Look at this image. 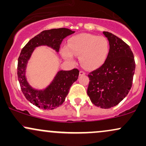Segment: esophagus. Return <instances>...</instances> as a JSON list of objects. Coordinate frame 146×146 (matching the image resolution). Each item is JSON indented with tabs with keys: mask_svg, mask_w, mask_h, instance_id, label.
Wrapping results in <instances>:
<instances>
[{
	"mask_svg": "<svg viewBox=\"0 0 146 146\" xmlns=\"http://www.w3.org/2000/svg\"><path fill=\"white\" fill-rule=\"evenodd\" d=\"M86 74V73H85L84 71H80V75H85Z\"/></svg>",
	"mask_w": 146,
	"mask_h": 146,
	"instance_id": "obj_1",
	"label": "esophagus"
}]
</instances>
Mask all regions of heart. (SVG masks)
I'll return each mask as SVG.
<instances>
[{
  "label": "heart",
  "instance_id": "obj_1",
  "mask_svg": "<svg viewBox=\"0 0 146 146\" xmlns=\"http://www.w3.org/2000/svg\"><path fill=\"white\" fill-rule=\"evenodd\" d=\"M109 48V42L105 37L81 33L68 40L67 46L62 48V55L71 62H74V55L80 56V62L84 67L95 69L104 62Z\"/></svg>",
  "mask_w": 146,
  "mask_h": 146
}]
</instances>
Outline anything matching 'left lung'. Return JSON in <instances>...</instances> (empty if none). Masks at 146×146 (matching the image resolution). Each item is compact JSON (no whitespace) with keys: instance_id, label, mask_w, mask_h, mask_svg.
<instances>
[{"instance_id":"left-lung-1","label":"left lung","mask_w":146,"mask_h":146,"mask_svg":"<svg viewBox=\"0 0 146 146\" xmlns=\"http://www.w3.org/2000/svg\"><path fill=\"white\" fill-rule=\"evenodd\" d=\"M110 49L104 63L88 76L87 94L93 104L102 108L115 106L128 94L132 85L135 62L125 42L113 33L104 31Z\"/></svg>"}]
</instances>
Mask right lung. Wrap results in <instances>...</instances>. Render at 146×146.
<instances>
[{
    "mask_svg": "<svg viewBox=\"0 0 146 146\" xmlns=\"http://www.w3.org/2000/svg\"><path fill=\"white\" fill-rule=\"evenodd\" d=\"M73 33L75 31L66 28L44 30L30 40L22 49L18 60V80L27 100L38 108L53 110L62 104L71 85L78 80L80 71L78 68L71 71H60L46 89L37 90L29 86L25 78L27 61L33 49L40 45H47L58 52L64 38Z\"/></svg>",
    "mask_w": 146,
    "mask_h": 146,
    "instance_id": "add662e5",
    "label": "right lung"
}]
</instances>
